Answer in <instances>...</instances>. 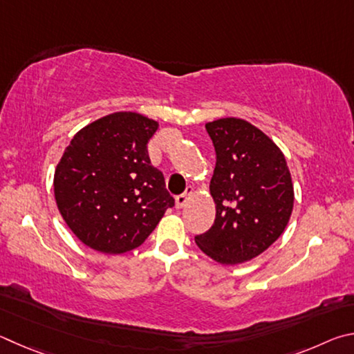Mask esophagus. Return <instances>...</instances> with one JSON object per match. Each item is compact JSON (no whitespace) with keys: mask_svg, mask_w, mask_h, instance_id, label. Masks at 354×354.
Listing matches in <instances>:
<instances>
[{"mask_svg":"<svg viewBox=\"0 0 354 354\" xmlns=\"http://www.w3.org/2000/svg\"><path fill=\"white\" fill-rule=\"evenodd\" d=\"M191 194H193V188L188 187V188H187V191H185L183 194L177 196V197H176V208H177V209H180V208H183L185 205H187V202H188V199H189V196H191Z\"/></svg>","mask_w":354,"mask_h":354,"instance_id":"obj_1","label":"esophagus"}]
</instances>
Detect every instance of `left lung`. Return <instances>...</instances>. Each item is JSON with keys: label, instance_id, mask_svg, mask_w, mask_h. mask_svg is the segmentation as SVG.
Instances as JSON below:
<instances>
[{"label": "left lung", "instance_id": "1", "mask_svg": "<svg viewBox=\"0 0 354 354\" xmlns=\"http://www.w3.org/2000/svg\"><path fill=\"white\" fill-rule=\"evenodd\" d=\"M216 152L209 191L214 224L196 244L222 264L258 257L281 236L294 207V188L280 149L250 122L224 118L205 124Z\"/></svg>", "mask_w": 354, "mask_h": 354}]
</instances>
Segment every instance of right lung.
<instances>
[{"label":"right lung","mask_w":354,"mask_h":354,"mask_svg":"<svg viewBox=\"0 0 354 354\" xmlns=\"http://www.w3.org/2000/svg\"><path fill=\"white\" fill-rule=\"evenodd\" d=\"M158 122L120 111L74 135L54 174L59 212L85 245L118 255L153 232L174 197L151 165L147 142Z\"/></svg>","instance_id":"1"}]
</instances>
